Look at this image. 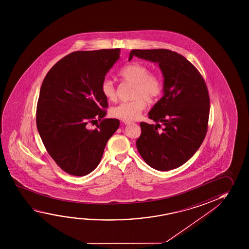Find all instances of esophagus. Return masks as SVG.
Wrapping results in <instances>:
<instances>
[{
	"label": "esophagus",
	"mask_w": 249,
	"mask_h": 249,
	"mask_svg": "<svg viewBox=\"0 0 249 249\" xmlns=\"http://www.w3.org/2000/svg\"><path fill=\"white\" fill-rule=\"evenodd\" d=\"M123 123H124V124H126V125H127V124H130V123H132V121H128V120H123Z\"/></svg>",
	"instance_id": "esophagus-1"
}]
</instances>
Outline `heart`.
I'll list each match as a JSON object with an SVG mask.
<instances>
[{
  "instance_id": "1",
  "label": "heart",
  "mask_w": 249,
  "mask_h": 249,
  "mask_svg": "<svg viewBox=\"0 0 249 249\" xmlns=\"http://www.w3.org/2000/svg\"><path fill=\"white\" fill-rule=\"evenodd\" d=\"M119 76L124 82L134 83L129 102L120 103L111 109V114L122 120H135L141 115L146 107L147 101L153 102L159 98L162 93V81L157 73H149L147 66L140 62H131L119 71ZM103 96L114 102L117 97L116 88L112 80L105 78L101 84Z\"/></svg>"
}]
</instances>
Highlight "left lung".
<instances>
[{
	"label": "left lung",
	"mask_w": 249,
	"mask_h": 249,
	"mask_svg": "<svg viewBox=\"0 0 249 249\" xmlns=\"http://www.w3.org/2000/svg\"><path fill=\"white\" fill-rule=\"evenodd\" d=\"M134 56L158 63L164 78V95L148 113L156 124L141 123L136 147L151 167L159 171L175 169L196 154L207 135L208 88L196 67L176 52L133 49L128 60Z\"/></svg>",
	"instance_id": "1"
}]
</instances>
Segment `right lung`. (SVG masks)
<instances>
[{
	"label": "right lung",
	"instance_id": "right-lung-1",
	"mask_svg": "<svg viewBox=\"0 0 249 249\" xmlns=\"http://www.w3.org/2000/svg\"><path fill=\"white\" fill-rule=\"evenodd\" d=\"M120 49L76 51L56 62L41 84L36 125L49 155L66 173L83 176L94 171L107 142L120 126L105 119L107 100L101 84L120 58ZM97 128L90 130L97 119Z\"/></svg>",
	"mask_w": 249,
	"mask_h": 249
}]
</instances>
